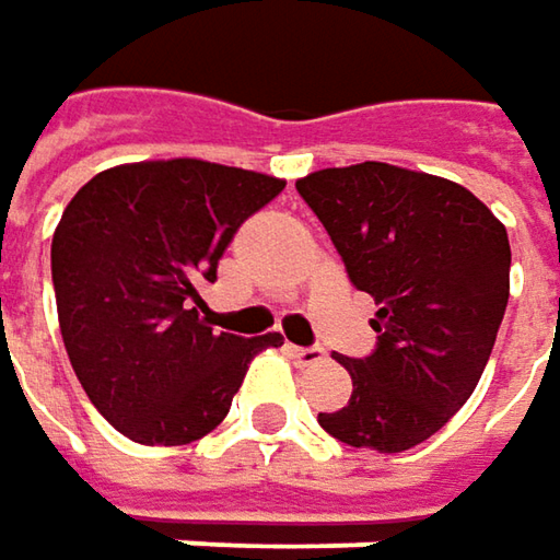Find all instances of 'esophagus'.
<instances>
[{"mask_svg":"<svg viewBox=\"0 0 560 560\" xmlns=\"http://www.w3.org/2000/svg\"><path fill=\"white\" fill-rule=\"evenodd\" d=\"M290 355H293L299 365H318V362H324L327 352L322 347H290Z\"/></svg>","mask_w":560,"mask_h":560,"instance_id":"esophagus-1","label":"esophagus"}]
</instances>
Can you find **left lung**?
<instances>
[{
    "mask_svg": "<svg viewBox=\"0 0 560 560\" xmlns=\"http://www.w3.org/2000/svg\"><path fill=\"white\" fill-rule=\"evenodd\" d=\"M350 280L375 299L377 350L334 355L350 404L318 412L352 447L400 454L451 422L486 372L511 295L504 223L469 188L365 160L302 176Z\"/></svg>",
    "mask_w": 560,
    "mask_h": 560,
    "instance_id": "obj_1",
    "label": "left lung"
}]
</instances>
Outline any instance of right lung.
Here are the masks:
<instances>
[{"label": "right lung", "instance_id": "add662e5", "mask_svg": "<svg viewBox=\"0 0 560 560\" xmlns=\"http://www.w3.org/2000/svg\"><path fill=\"white\" fill-rule=\"evenodd\" d=\"M283 179L198 156L97 173L52 233V290L71 369L97 412L138 444H191L213 432L252 359L280 334H213L198 287L242 220Z\"/></svg>", "mask_w": 560, "mask_h": 560}]
</instances>
